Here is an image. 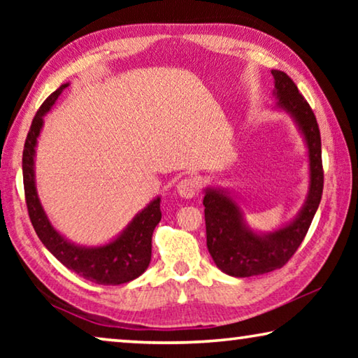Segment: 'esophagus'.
<instances>
[{
  "mask_svg": "<svg viewBox=\"0 0 358 358\" xmlns=\"http://www.w3.org/2000/svg\"><path fill=\"white\" fill-rule=\"evenodd\" d=\"M177 191L181 197L185 199H192L197 196L199 191H201V183L196 178H183L177 185Z\"/></svg>",
  "mask_w": 358,
  "mask_h": 358,
  "instance_id": "obj_1",
  "label": "esophagus"
}]
</instances>
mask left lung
Here are the masks:
<instances>
[{"mask_svg":"<svg viewBox=\"0 0 358 358\" xmlns=\"http://www.w3.org/2000/svg\"><path fill=\"white\" fill-rule=\"evenodd\" d=\"M275 77L278 106L295 118L310 153V194L300 215L280 230L257 235L243 224L238 205L222 191H205V227L207 246L217 268L237 278L264 275L289 262L306 237L322 199L324 169L319 124L313 108L287 74L271 71Z\"/></svg>","mask_w":358,"mask_h":358,"instance_id":"8db88e82","label":"left lung"}]
</instances>
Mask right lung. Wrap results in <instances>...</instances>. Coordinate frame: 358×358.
<instances>
[{
	"mask_svg": "<svg viewBox=\"0 0 358 358\" xmlns=\"http://www.w3.org/2000/svg\"><path fill=\"white\" fill-rule=\"evenodd\" d=\"M68 87L64 83L42 102L36 112L31 128L28 131L25 147H23V187L25 201L33 227L44 246L59 262L78 276L104 286L129 282L141 276L151 260V237L153 230L161 221V199L157 197L147 208L138 213L123 234L112 243L99 248H83L69 243L63 238L52 224L48 222L41 207L34 186V147L44 120L42 117L55 104L58 96Z\"/></svg>",
	"mask_w": 358,
	"mask_h": 358,
	"instance_id": "add662e5",
	"label": "right lung"
}]
</instances>
